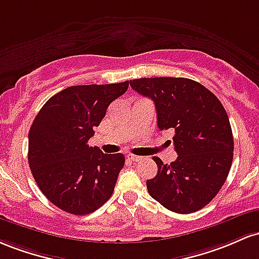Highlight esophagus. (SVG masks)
Segmentation results:
<instances>
[{
    "label": "esophagus",
    "mask_w": 259,
    "mask_h": 259,
    "mask_svg": "<svg viewBox=\"0 0 259 259\" xmlns=\"http://www.w3.org/2000/svg\"><path fill=\"white\" fill-rule=\"evenodd\" d=\"M127 159L131 161H139L142 160V156H138V155H133V154H128L127 155Z\"/></svg>",
    "instance_id": "esophagus-1"
}]
</instances>
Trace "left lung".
Instances as JSON below:
<instances>
[{"label": "left lung", "mask_w": 259, "mask_h": 259, "mask_svg": "<svg viewBox=\"0 0 259 259\" xmlns=\"http://www.w3.org/2000/svg\"><path fill=\"white\" fill-rule=\"evenodd\" d=\"M131 87L155 104L158 127L172 128L177 159L170 165L154 156L158 174L148 192L168 210L190 214L217 196L230 171L234 138L228 114L215 95L188 78H141Z\"/></svg>", "instance_id": "obj_1"}]
</instances>
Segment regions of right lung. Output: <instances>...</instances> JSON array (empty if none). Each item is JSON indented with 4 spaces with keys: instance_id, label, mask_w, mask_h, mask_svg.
I'll return each instance as SVG.
<instances>
[{
    "instance_id": "1",
    "label": "right lung",
    "mask_w": 259,
    "mask_h": 259,
    "mask_svg": "<svg viewBox=\"0 0 259 259\" xmlns=\"http://www.w3.org/2000/svg\"><path fill=\"white\" fill-rule=\"evenodd\" d=\"M115 84L73 85L49 99L29 131L28 161L52 204L74 215L99 209L111 197L124 165L121 153L89 147L110 104L128 89Z\"/></svg>"
}]
</instances>
